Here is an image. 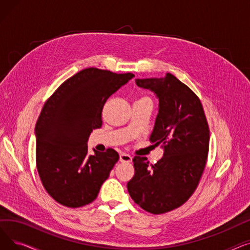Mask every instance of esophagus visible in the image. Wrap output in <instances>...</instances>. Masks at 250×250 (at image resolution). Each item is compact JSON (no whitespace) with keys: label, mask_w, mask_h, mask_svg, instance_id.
Instances as JSON below:
<instances>
[{"label":"esophagus","mask_w":250,"mask_h":250,"mask_svg":"<svg viewBox=\"0 0 250 250\" xmlns=\"http://www.w3.org/2000/svg\"><path fill=\"white\" fill-rule=\"evenodd\" d=\"M120 160H121L122 162H132L133 157L130 156V155H128V154L122 153V154L120 155Z\"/></svg>","instance_id":"obj_1"}]
</instances>
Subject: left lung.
Listing matches in <instances>:
<instances>
[{
  "label": "left lung",
  "instance_id": "8db88e82",
  "mask_svg": "<svg viewBox=\"0 0 250 250\" xmlns=\"http://www.w3.org/2000/svg\"><path fill=\"white\" fill-rule=\"evenodd\" d=\"M136 84L159 100L150 141L164 153L154 165L146 157H135L127 190L145 211L163 214L185 204L198 187L208 157V125L199 97L172 74L136 79Z\"/></svg>",
  "mask_w": 250,
  "mask_h": 250
}]
</instances>
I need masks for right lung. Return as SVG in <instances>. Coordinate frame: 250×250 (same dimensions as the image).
I'll return each mask as SVG.
<instances>
[{"mask_svg": "<svg viewBox=\"0 0 250 250\" xmlns=\"http://www.w3.org/2000/svg\"><path fill=\"white\" fill-rule=\"evenodd\" d=\"M135 77L88 68L52 94L35 125L36 165L45 190L59 204L79 208L93 202L120 156L113 149L88 154L87 142L102 125L104 103Z\"/></svg>", "mask_w": 250, "mask_h": 250, "instance_id": "add662e5", "label": "right lung"}]
</instances>
